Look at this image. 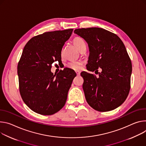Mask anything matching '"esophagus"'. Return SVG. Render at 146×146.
<instances>
[{
    "mask_svg": "<svg viewBox=\"0 0 146 146\" xmlns=\"http://www.w3.org/2000/svg\"><path fill=\"white\" fill-rule=\"evenodd\" d=\"M76 75H78V76H79V75H80V71H76Z\"/></svg>",
    "mask_w": 146,
    "mask_h": 146,
    "instance_id": "1",
    "label": "esophagus"
}]
</instances>
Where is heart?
<instances>
[{
	"mask_svg": "<svg viewBox=\"0 0 146 146\" xmlns=\"http://www.w3.org/2000/svg\"><path fill=\"white\" fill-rule=\"evenodd\" d=\"M73 43L79 51L81 50L85 46V43L84 40L79 37L75 38L73 40ZM63 54L64 51L63 49H62L61 52V56H63ZM82 65V62L81 61H71L67 64V67L73 70L78 71L80 69V68H81Z\"/></svg>",
	"mask_w": 146,
	"mask_h": 146,
	"instance_id": "1",
	"label": "heart"
}]
</instances>
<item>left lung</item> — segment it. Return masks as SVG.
Wrapping results in <instances>:
<instances>
[{
    "instance_id": "obj_1",
    "label": "left lung",
    "mask_w": 146,
    "mask_h": 146,
    "mask_svg": "<svg viewBox=\"0 0 146 146\" xmlns=\"http://www.w3.org/2000/svg\"><path fill=\"white\" fill-rule=\"evenodd\" d=\"M74 33L88 44L87 70L99 74L98 77L85 71L80 74L88 103L100 112L117 108L125 101L131 88L132 62L123 43L116 34L100 28L76 29Z\"/></svg>"
}]
</instances>
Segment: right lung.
<instances>
[{"label":"right lung","mask_w":146,"mask_h":146,"mask_svg":"<svg viewBox=\"0 0 146 146\" xmlns=\"http://www.w3.org/2000/svg\"><path fill=\"white\" fill-rule=\"evenodd\" d=\"M73 29L47 32L31 38L25 44L17 66L19 89L25 104L43 115H53L66 104L76 74L66 68L57 75L52 64L61 61L62 48Z\"/></svg>","instance_id":"add662e5"}]
</instances>
